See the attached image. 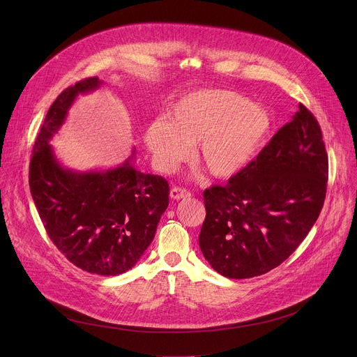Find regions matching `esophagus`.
<instances>
[{
    "label": "esophagus",
    "mask_w": 357,
    "mask_h": 357,
    "mask_svg": "<svg viewBox=\"0 0 357 357\" xmlns=\"http://www.w3.org/2000/svg\"><path fill=\"white\" fill-rule=\"evenodd\" d=\"M169 196L171 199H175V200H181V199H186L190 196V193L186 190V189H182V188H172L171 192H169Z\"/></svg>",
    "instance_id": "34e87169"
}]
</instances>
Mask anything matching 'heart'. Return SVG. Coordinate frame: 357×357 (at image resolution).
<instances>
[{
    "instance_id": "obj_1",
    "label": "heart",
    "mask_w": 357,
    "mask_h": 357,
    "mask_svg": "<svg viewBox=\"0 0 357 357\" xmlns=\"http://www.w3.org/2000/svg\"><path fill=\"white\" fill-rule=\"evenodd\" d=\"M274 126L271 112L229 90L202 89L171 106L168 120H154L144 144L161 172L175 171L196 144V158L216 179L245 171L264 148Z\"/></svg>"
}]
</instances>
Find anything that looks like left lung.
Wrapping results in <instances>:
<instances>
[{"label":"left lung","instance_id":"left-lung-1","mask_svg":"<svg viewBox=\"0 0 357 357\" xmlns=\"http://www.w3.org/2000/svg\"><path fill=\"white\" fill-rule=\"evenodd\" d=\"M328 155L321 127L302 105L240 175L203 192V257L227 278L263 275L307 237L324 206Z\"/></svg>","mask_w":357,"mask_h":357}]
</instances>
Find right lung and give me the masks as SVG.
Returning a JSON list of instances; mask_svg holds the SVG:
<instances>
[{
  "label": "right lung",
  "instance_id": "right-lung-1",
  "mask_svg": "<svg viewBox=\"0 0 357 357\" xmlns=\"http://www.w3.org/2000/svg\"><path fill=\"white\" fill-rule=\"evenodd\" d=\"M101 84L98 77L77 82L50 106L33 145L29 188L47 236L70 263L87 273L119 275L131 270L154 240L169 185L135 169V149L109 169L80 172L59 162L50 141L77 96Z\"/></svg>",
  "mask_w": 357,
  "mask_h": 357
}]
</instances>
